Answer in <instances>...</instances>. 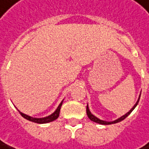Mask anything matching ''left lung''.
I'll use <instances>...</instances> for the list:
<instances>
[{"label": "left lung", "instance_id": "8db88e82", "mask_svg": "<svg viewBox=\"0 0 149 149\" xmlns=\"http://www.w3.org/2000/svg\"><path fill=\"white\" fill-rule=\"evenodd\" d=\"M140 96H141V94H140V95H139V97H138V100H137V102H136V104L133 106V107L129 111L128 113H126L125 115H123V116H121L120 118H117L116 120H113V121H105V120H102V119H100V118H98L97 117H95V115H93L91 113V112L89 111V108H88V105H87V108H86V113H87V115H88V118L91 120V121H93V122H95V123H97V124H100V125H113V124H116V123H118V122H120V121H122V120H124L126 117H128L129 115L130 114V113L135 109V107L137 106V104H138V102H139V100H140Z\"/></svg>", "mask_w": 149, "mask_h": 149}]
</instances>
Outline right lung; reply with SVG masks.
<instances>
[{
    "instance_id": "right-lung-1",
    "label": "right lung",
    "mask_w": 149,
    "mask_h": 149,
    "mask_svg": "<svg viewBox=\"0 0 149 149\" xmlns=\"http://www.w3.org/2000/svg\"><path fill=\"white\" fill-rule=\"evenodd\" d=\"M62 103H63V101L60 103V105L58 106V107L56 108V110L52 113V114L48 115L47 117H44V118H33V117H31L29 115L24 114L23 113H21L20 111L19 110V113L22 115V117H24V118H26L27 120H30L31 122H34V123H37V124H47V123H49V122H52L55 119L58 118L59 115H60V111H61V107L62 106Z\"/></svg>"
}]
</instances>
